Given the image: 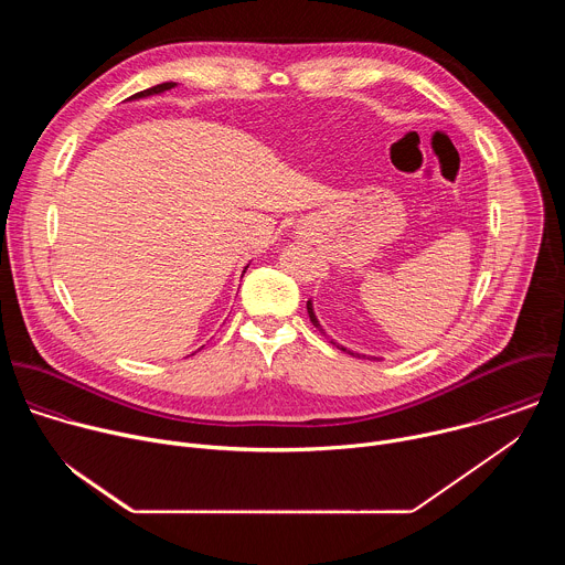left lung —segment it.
I'll list each match as a JSON object with an SVG mask.
<instances>
[{
  "label": "left lung",
  "instance_id": "1",
  "mask_svg": "<svg viewBox=\"0 0 565 565\" xmlns=\"http://www.w3.org/2000/svg\"><path fill=\"white\" fill-rule=\"evenodd\" d=\"M306 310H308V317H310V321H312V327H315V329H317L319 333H324V335H327V331H324V329H321V324H319V319H317V315H315V310H312V301H310V299L306 301ZM331 344H335V347H338L340 351H344V353H349V355H353V358H366L364 353H353L351 349H347V347L338 344L335 340H331ZM369 358H371V355H369ZM369 358H366V360H369ZM371 360H377V358H371Z\"/></svg>",
  "mask_w": 565,
  "mask_h": 565
}]
</instances>
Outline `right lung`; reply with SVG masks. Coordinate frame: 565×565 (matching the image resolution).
Masks as SVG:
<instances>
[{
	"instance_id": "obj_1",
	"label": "right lung",
	"mask_w": 565,
	"mask_h": 565,
	"mask_svg": "<svg viewBox=\"0 0 565 565\" xmlns=\"http://www.w3.org/2000/svg\"><path fill=\"white\" fill-rule=\"evenodd\" d=\"M177 87V83H163V85H156V87H151V89H145V92H140V94H136V96H131L129 100H140V98H149V96H158V94H166V92H170V89H174ZM248 268V266H246ZM246 273V270H244Z\"/></svg>"
}]
</instances>
